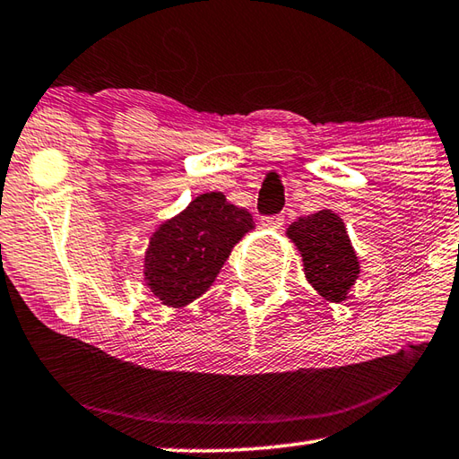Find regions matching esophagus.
Here are the masks:
<instances>
[{"label":"esophagus","mask_w":459,"mask_h":459,"mask_svg":"<svg viewBox=\"0 0 459 459\" xmlns=\"http://www.w3.org/2000/svg\"><path fill=\"white\" fill-rule=\"evenodd\" d=\"M262 226L270 228V230H280L283 226V215L280 213V215H270V218H264Z\"/></svg>","instance_id":"34e87169"}]
</instances>
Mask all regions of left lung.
Masks as SVG:
<instances>
[{"label": "left lung", "mask_w": 459, "mask_h": 459, "mask_svg": "<svg viewBox=\"0 0 459 459\" xmlns=\"http://www.w3.org/2000/svg\"><path fill=\"white\" fill-rule=\"evenodd\" d=\"M285 233L304 259L311 288L335 304L348 298L359 275V262L340 215L322 210L293 221Z\"/></svg>", "instance_id": "1"}]
</instances>
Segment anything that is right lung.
Masks as SVG:
<instances>
[{"label":"right lung","instance_id":"right-lung-1","mask_svg":"<svg viewBox=\"0 0 459 459\" xmlns=\"http://www.w3.org/2000/svg\"><path fill=\"white\" fill-rule=\"evenodd\" d=\"M252 213L221 192L197 195L152 233L143 280L163 306L184 307L218 278L233 246L252 231Z\"/></svg>","mask_w":459,"mask_h":459}]
</instances>
